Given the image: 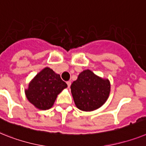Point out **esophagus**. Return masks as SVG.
Returning a JSON list of instances; mask_svg holds the SVG:
<instances>
[{
    "instance_id": "esophagus-1",
    "label": "esophagus",
    "mask_w": 146,
    "mask_h": 146,
    "mask_svg": "<svg viewBox=\"0 0 146 146\" xmlns=\"http://www.w3.org/2000/svg\"><path fill=\"white\" fill-rule=\"evenodd\" d=\"M67 86H68V88H70L71 85V82L70 81H68V82H67Z\"/></svg>"
}]
</instances>
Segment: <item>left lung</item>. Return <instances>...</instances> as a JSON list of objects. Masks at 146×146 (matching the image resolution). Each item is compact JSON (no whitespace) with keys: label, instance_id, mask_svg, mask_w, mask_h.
<instances>
[{"label":"left lung","instance_id":"8db88e82","mask_svg":"<svg viewBox=\"0 0 146 146\" xmlns=\"http://www.w3.org/2000/svg\"><path fill=\"white\" fill-rule=\"evenodd\" d=\"M76 107L83 111L98 109L107 101L111 90L108 79L95 75L90 70L82 71L70 86Z\"/></svg>","mask_w":146,"mask_h":146}]
</instances>
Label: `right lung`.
Here are the masks:
<instances>
[{"mask_svg":"<svg viewBox=\"0 0 146 146\" xmlns=\"http://www.w3.org/2000/svg\"><path fill=\"white\" fill-rule=\"evenodd\" d=\"M67 87L59 74L45 67L29 82L25 94L29 102L35 108L47 110L52 108L58 94Z\"/></svg>","mask_w":146,"mask_h":146,"instance_id":"right-lung-1","label":"right lung"}]
</instances>
